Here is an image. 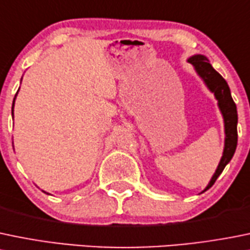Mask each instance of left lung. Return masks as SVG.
<instances>
[{
    "label": "left lung",
    "mask_w": 250,
    "mask_h": 250,
    "mask_svg": "<svg viewBox=\"0 0 250 250\" xmlns=\"http://www.w3.org/2000/svg\"><path fill=\"white\" fill-rule=\"evenodd\" d=\"M189 63H192L195 67L199 76L204 79L207 85L209 86L210 90L215 94L216 99L219 100L220 110H221L222 115H224L225 120V132H226V140H225V149L224 155L221 157L219 166H217L216 172L212 176L211 181H210L209 186L205 188L208 190L210 187L214 186L216 182L217 177L221 174L226 165L231 161L232 156H233L234 151L237 147V139H238V133H237V121H238V115H237V107L234 104L233 99L231 96V91H229V84L227 82L222 78L220 73H217L211 64L209 63L207 57L202 55L193 56L188 60Z\"/></svg>",
    "instance_id": "obj_1"
}]
</instances>
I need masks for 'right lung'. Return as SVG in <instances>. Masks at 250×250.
I'll return each instance as SVG.
<instances>
[{
	"instance_id": "1",
	"label": "right lung",
	"mask_w": 250,
	"mask_h": 250,
	"mask_svg": "<svg viewBox=\"0 0 250 250\" xmlns=\"http://www.w3.org/2000/svg\"><path fill=\"white\" fill-rule=\"evenodd\" d=\"M13 104H14V101H13Z\"/></svg>"
}]
</instances>
